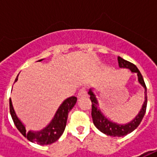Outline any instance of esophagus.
<instances>
[{"instance_id": "1", "label": "esophagus", "mask_w": 157, "mask_h": 157, "mask_svg": "<svg viewBox=\"0 0 157 157\" xmlns=\"http://www.w3.org/2000/svg\"><path fill=\"white\" fill-rule=\"evenodd\" d=\"M87 95V92L86 91L85 88H82L80 91H79L78 94H77V97L78 98H82V97H84V96Z\"/></svg>"}]
</instances>
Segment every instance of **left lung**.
Masks as SVG:
<instances>
[{"label": "left lung", "mask_w": 157, "mask_h": 157, "mask_svg": "<svg viewBox=\"0 0 157 157\" xmlns=\"http://www.w3.org/2000/svg\"><path fill=\"white\" fill-rule=\"evenodd\" d=\"M118 65L120 68H127L129 69L131 72L136 73L138 76V82L140 85L145 89V102L142 105L140 111L131 122L125 124H118L117 123L112 122L110 119L105 117V115L102 113L101 109L99 108L98 101L96 98L94 92H92V89H90L88 94L90 95V99L92 101V117L93 124L95 125L97 128L109 136H113V137H121L124 135H128L132 131H134L135 128H137L139 124L145 116V111H146V106H147V92H146V86L144 82V79L142 76L141 73L140 72L138 68L135 66L134 64L130 62L125 60L121 57L118 58Z\"/></svg>", "instance_id": "1"}]
</instances>
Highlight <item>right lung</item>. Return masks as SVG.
<instances>
[{
    "label": "right lung",
    "instance_id": "right-lung-1",
    "mask_svg": "<svg viewBox=\"0 0 157 157\" xmlns=\"http://www.w3.org/2000/svg\"><path fill=\"white\" fill-rule=\"evenodd\" d=\"M41 60L42 59H39V61H41ZM17 78L16 79L15 82H17ZM76 101H77V98L75 97H71L69 98L65 99V101L62 102L61 105L59 106V108L57 110L51 122L40 131H26L25 126L20 121V119L16 114L11 99L9 102L10 113L17 128L24 137L29 140V141L37 143L41 145H50L56 141L63 134L66 126L69 112L75 106Z\"/></svg>",
    "mask_w": 157,
    "mask_h": 157
}]
</instances>
